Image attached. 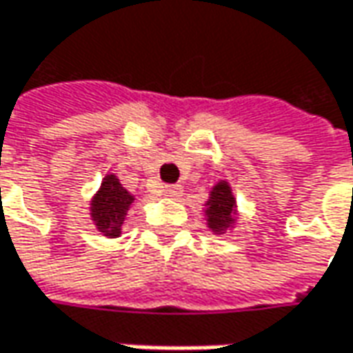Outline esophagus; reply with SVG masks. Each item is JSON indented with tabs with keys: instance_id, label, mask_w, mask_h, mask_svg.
<instances>
[{
	"instance_id": "obj_1",
	"label": "esophagus",
	"mask_w": 353,
	"mask_h": 353,
	"mask_svg": "<svg viewBox=\"0 0 353 353\" xmlns=\"http://www.w3.org/2000/svg\"><path fill=\"white\" fill-rule=\"evenodd\" d=\"M163 194H165L167 198L176 200V198H181L182 196V186L181 184H169V186H165V188H163Z\"/></svg>"
}]
</instances>
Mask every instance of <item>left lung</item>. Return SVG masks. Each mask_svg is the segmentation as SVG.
<instances>
[{"instance_id": "8db88e82", "label": "left lung", "mask_w": 353, "mask_h": 353, "mask_svg": "<svg viewBox=\"0 0 353 353\" xmlns=\"http://www.w3.org/2000/svg\"><path fill=\"white\" fill-rule=\"evenodd\" d=\"M237 202L227 181H219L210 190V200L205 202V221L215 235H223L227 229L235 225Z\"/></svg>"}]
</instances>
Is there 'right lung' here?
I'll use <instances>...</instances> for the list:
<instances>
[{
	"mask_svg": "<svg viewBox=\"0 0 353 353\" xmlns=\"http://www.w3.org/2000/svg\"><path fill=\"white\" fill-rule=\"evenodd\" d=\"M134 196L120 184L116 174H106L101 188L91 200V219L94 227L108 239L120 237L122 223L126 219L130 205L134 204Z\"/></svg>",
	"mask_w": 353,
	"mask_h": 353,
	"instance_id": "right-lung-1",
	"label": "right lung"
}]
</instances>
